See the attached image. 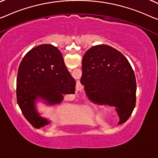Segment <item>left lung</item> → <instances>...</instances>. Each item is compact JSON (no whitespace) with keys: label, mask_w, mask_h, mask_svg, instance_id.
Here are the masks:
<instances>
[{"label":"left lung","mask_w":158,"mask_h":158,"mask_svg":"<svg viewBox=\"0 0 158 158\" xmlns=\"http://www.w3.org/2000/svg\"><path fill=\"white\" fill-rule=\"evenodd\" d=\"M81 82L93 103L114 106L119 122L127 121L135 106L134 71L124 56L107 45H97L85 54Z\"/></svg>","instance_id":"1"}]
</instances>
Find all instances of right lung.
<instances>
[{
    "mask_svg": "<svg viewBox=\"0 0 158 158\" xmlns=\"http://www.w3.org/2000/svg\"><path fill=\"white\" fill-rule=\"evenodd\" d=\"M76 84L60 51L52 44L40 45L27 53L19 65L17 101L26 119L40 128L50 121L40 116L36 100L43 99L49 105L59 104L65 94H75Z\"/></svg>",
    "mask_w": 158,
    "mask_h": 158,
    "instance_id": "right-lung-1",
    "label": "right lung"
}]
</instances>
